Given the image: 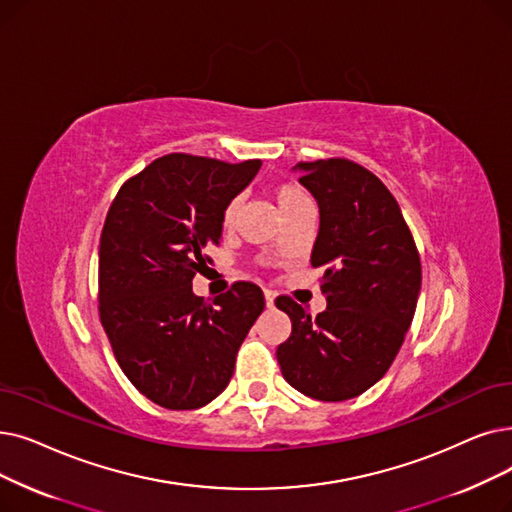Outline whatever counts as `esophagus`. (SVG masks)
<instances>
[{"label":"esophagus","mask_w":512,"mask_h":512,"mask_svg":"<svg viewBox=\"0 0 512 512\" xmlns=\"http://www.w3.org/2000/svg\"><path fill=\"white\" fill-rule=\"evenodd\" d=\"M263 295H265V305L272 307V305H274V299H276V293H274V291H270V288H265Z\"/></svg>","instance_id":"esophagus-1"}]
</instances>
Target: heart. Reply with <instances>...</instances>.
Returning <instances> with one entry per match:
<instances>
[{
	"label": "heart",
	"mask_w": 512,
	"mask_h": 512,
	"mask_svg": "<svg viewBox=\"0 0 512 512\" xmlns=\"http://www.w3.org/2000/svg\"><path fill=\"white\" fill-rule=\"evenodd\" d=\"M272 196H274V201H276L282 217H286L288 213L295 211L299 205L309 201L307 192L301 186L293 184V182H278V184H274L272 186ZM240 207H242V198L240 196L230 198V201L224 207V211H221V226L232 228L236 224L238 215H240Z\"/></svg>",
	"instance_id": "obj_1"
}]
</instances>
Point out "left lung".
<instances>
[{
  "label": "left lung",
  "instance_id": "1",
  "mask_svg": "<svg viewBox=\"0 0 512 512\" xmlns=\"http://www.w3.org/2000/svg\"><path fill=\"white\" fill-rule=\"evenodd\" d=\"M297 167L320 207L311 265L324 270L328 305L314 318L291 297L276 299L293 324L276 358L303 395L345 402L381 381L402 347L416 311L420 257L397 201L372 171L339 157Z\"/></svg>",
  "mask_w": 512,
  "mask_h": 512
}]
</instances>
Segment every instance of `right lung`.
Segmentation results:
<instances>
[{"instance_id":"1","label":"right lung","mask_w":512,"mask_h":512,"mask_svg":"<svg viewBox=\"0 0 512 512\" xmlns=\"http://www.w3.org/2000/svg\"><path fill=\"white\" fill-rule=\"evenodd\" d=\"M259 167L171 152L129 177L106 213L100 322L131 385L167 410L203 408L228 387L265 307L244 280L213 301L192 293L211 263L205 249L221 240V211Z\"/></svg>"}]
</instances>
